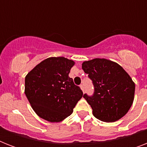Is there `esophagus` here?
<instances>
[{"instance_id": "esophagus-1", "label": "esophagus", "mask_w": 147, "mask_h": 147, "mask_svg": "<svg viewBox=\"0 0 147 147\" xmlns=\"http://www.w3.org/2000/svg\"><path fill=\"white\" fill-rule=\"evenodd\" d=\"M80 88H81V89L82 90V92H85V88H84V85H80Z\"/></svg>"}]
</instances>
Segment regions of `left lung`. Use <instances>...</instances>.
<instances>
[{
	"label": "left lung",
	"instance_id": "obj_1",
	"mask_svg": "<svg viewBox=\"0 0 147 147\" xmlns=\"http://www.w3.org/2000/svg\"><path fill=\"white\" fill-rule=\"evenodd\" d=\"M82 69L92 81L94 93L84 94L97 119L114 122L128 112L134 101L135 84L116 62L94 59L82 63Z\"/></svg>",
	"mask_w": 147,
	"mask_h": 147
}]
</instances>
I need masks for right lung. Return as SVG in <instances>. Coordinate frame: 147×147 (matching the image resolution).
Listing matches in <instances>:
<instances>
[{
	"instance_id": "add662e5",
	"label": "right lung",
	"mask_w": 147,
	"mask_h": 147,
	"mask_svg": "<svg viewBox=\"0 0 147 147\" xmlns=\"http://www.w3.org/2000/svg\"><path fill=\"white\" fill-rule=\"evenodd\" d=\"M75 62L65 57H50L32 69L25 78V94L34 111L49 122L71 115L82 97L69 74Z\"/></svg>"
}]
</instances>
